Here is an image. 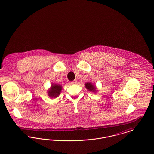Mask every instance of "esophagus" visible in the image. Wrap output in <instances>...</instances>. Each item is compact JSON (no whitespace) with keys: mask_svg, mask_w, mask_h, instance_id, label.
<instances>
[{"mask_svg":"<svg viewBox=\"0 0 154 154\" xmlns=\"http://www.w3.org/2000/svg\"><path fill=\"white\" fill-rule=\"evenodd\" d=\"M77 80H74V81H72V82H71L70 83L72 84H76L77 83Z\"/></svg>","mask_w":154,"mask_h":154,"instance_id":"1","label":"esophagus"}]
</instances>
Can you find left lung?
<instances>
[{"label": "left lung", "instance_id": "8db88e82", "mask_svg": "<svg viewBox=\"0 0 154 154\" xmlns=\"http://www.w3.org/2000/svg\"><path fill=\"white\" fill-rule=\"evenodd\" d=\"M85 87H86L87 89H88V90L90 91H95L96 87H94L90 82L86 83V84H85Z\"/></svg>", "mask_w": 154, "mask_h": 154}]
</instances>
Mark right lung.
<instances>
[{
  "mask_svg": "<svg viewBox=\"0 0 154 154\" xmlns=\"http://www.w3.org/2000/svg\"><path fill=\"white\" fill-rule=\"evenodd\" d=\"M62 86L59 84H52L51 89L48 91V95L52 98H56L60 94Z\"/></svg>",
  "mask_w": 154,
  "mask_h": 154,
  "instance_id": "1",
  "label": "right lung"
}]
</instances>
